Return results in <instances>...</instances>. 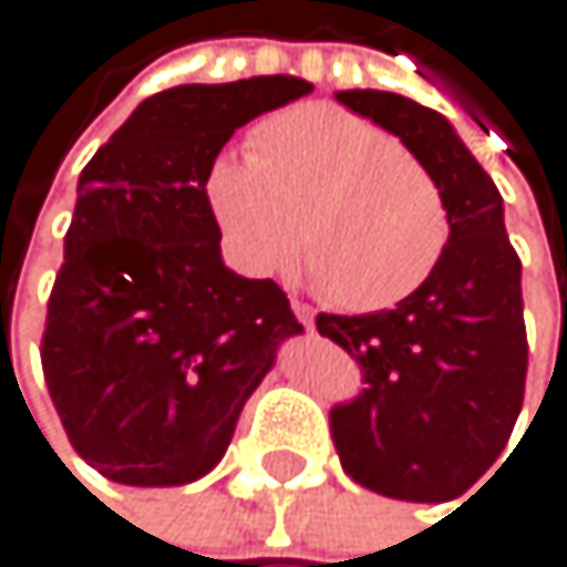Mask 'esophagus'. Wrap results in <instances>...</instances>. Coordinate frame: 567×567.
I'll list each match as a JSON object with an SVG mask.
<instances>
[{"label": "esophagus", "instance_id": "34e87169", "mask_svg": "<svg viewBox=\"0 0 567 567\" xmlns=\"http://www.w3.org/2000/svg\"><path fill=\"white\" fill-rule=\"evenodd\" d=\"M292 312H296V319L306 326V330H312V326H316V312H312V306H306V302H292Z\"/></svg>", "mask_w": 567, "mask_h": 567}]
</instances>
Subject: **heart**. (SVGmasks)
I'll return each mask as SVG.
<instances>
[{
	"label": "heart",
	"mask_w": 567,
	"mask_h": 567,
	"mask_svg": "<svg viewBox=\"0 0 567 567\" xmlns=\"http://www.w3.org/2000/svg\"><path fill=\"white\" fill-rule=\"evenodd\" d=\"M204 204L241 271H281L299 241L302 278L353 312L408 299L449 245V207L429 169L333 104L286 107L255 128L251 152H220Z\"/></svg>",
	"instance_id": "b5f03b06"
}]
</instances>
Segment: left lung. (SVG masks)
I'll use <instances>...</instances> for the list:
<instances>
[{
  "label": "left lung",
  "instance_id": "left-lung-1",
  "mask_svg": "<svg viewBox=\"0 0 567 567\" xmlns=\"http://www.w3.org/2000/svg\"><path fill=\"white\" fill-rule=\"evenodd\" d=\"M398 135L449 207L435 271L394 309L319 312L316 330L363 370V394L330 411L340 463L360 486L408 504L463 496L504 452L527 378L520 258L489 173L432 107L391 91H337Z\"/></svg>",
  "mask_w": 567,
  "mask_h": 567
}]
</instances>
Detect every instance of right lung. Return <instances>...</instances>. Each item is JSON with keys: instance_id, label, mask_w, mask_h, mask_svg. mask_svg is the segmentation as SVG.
I'll return each instance as SVG.
<instances>
[{"instance_id": "right-lung-1", "label": "right lung", "mask_w": 567, "mask_h": 567, "mask_svg": "<svg viewBox=\"0 0 567 567\" xmlns=\"http://www.w3.org/2000/svg\"><path fill=\"white\" fill-rule=\"evenodd\" d=\"M309 91L289 74L159 91L84 166L40 357L71 445L101 476H207L278 347L302 333L271 278L224 265L204 173L234 128Z\"/></svg>"}]
</instances>
